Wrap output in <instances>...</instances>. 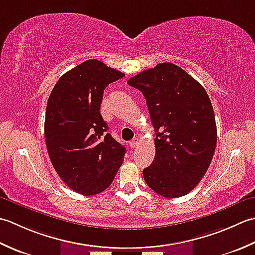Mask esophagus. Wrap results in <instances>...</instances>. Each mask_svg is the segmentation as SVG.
I'll return each instance as SVG.
<instances>
[{
  "label": "esophagus",
  "mask_w": 255,
  "mask_h": 255,
  "mask_svg": "<svg viewBox=\"0 0 255 255\" xmlns=\"http://www.w3.org/2000/svg\"><path fill=\"white\" fill-rule=\"evenodd\" d=\"M137 144H138V139H137V138H133L132 141H129V143H128L129 147H132V148L136 147V145H137Z\"/></svg>",
  "instance_id": "obj_1"
}]
</instances>
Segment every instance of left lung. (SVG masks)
Instances as JSON below:
<instances>
[{
	"label": "left lung",
	"instance_id": "8db88e82",
	"mask_svg": "<svg viewBox=\"0 0 255 255\" xmlns=\"http://www.w3.org/2000/svg\"><path fill=\"white\" fill-rule=\"evenodd\" d=\"M146 99L155 128V157L143 169L146 184L166 198L193 190L214 157L215 113L198 81L171 62L158 64L128 79Z\"/></svg>",
	"mask_w": 255,
	"mask_h": 255
}]
</instances>
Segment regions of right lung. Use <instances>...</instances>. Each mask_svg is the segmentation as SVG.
I'll return each instance as SVG.
<instances>
[{
    "instance_id": "1",
    "label": "right lung",
    "mask_w": 255,
    "mask_h": 255,
    "mask_svg": "<svg viewBox=\"0 0 255 255\" xmlns=\"http://www.w3.org/2000/svg\"><path fill=\"white\" fill-rule=\"evenodd\" d=\"M123 77V72L90 59L62 75L48 98L45 141L50 162L78 194L106 190L123 163L126 147L106 133L100 113L103 91Z\"/></svg>"
}]
</instances>
